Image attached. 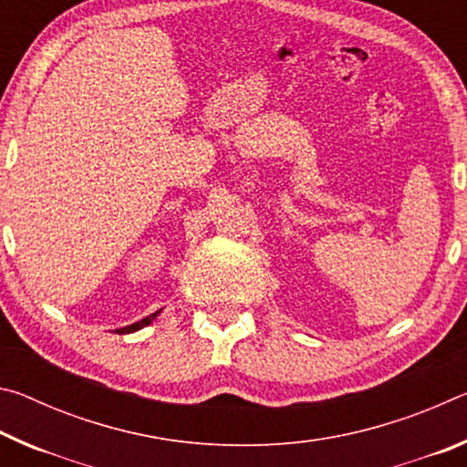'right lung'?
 Returning a JSON list of instances; mask_svg holds the SVG:
<instances>
[{"label": "right lung", "instance_id": "right-lung-1", "mask_svg": "<svg viewBox=\"0 0 467 467\" xmlns=\"http://www.w3.org/2000/svg\"><path fill=\"white\" fill-rule=\"evenodd\" d=\"M158 313H152V315H148L146 319H141V321H138V323H131V326H128V327H121V329H117V334H131V331H138V329H141V327H146V326H150V323H152V319L156 317Z\"/></svg>", "mask_w": 467, "mask_h": 467}]
</instances>
